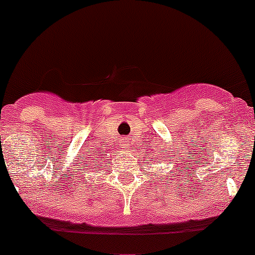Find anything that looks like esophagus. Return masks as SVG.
Masks as SVG:
<instances>
[{"instance_id":"obj_1","label":"esophagus","mask_w":255,"mask_h":255,"mask_svg":"<svg viewBox=\"0 0 255 255\" xmlns=\"http://www.w3.org/2000/svg\"><path fill=\"white\" fill-rule=\"evenodd\" d=\"M129 146H130V141H129V139H124V141L123 143H121V148H124V149H129Z\"/></svg>"}]
</instances>
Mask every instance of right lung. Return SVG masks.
Segmentation results:
<instances>
[{
	"label": "right lung",
	"mask_w": 255,
	"mask_h": 255,
	"mask_svg": "<svg viewBox=\"0 0 255 255\" xmlns=\"http://www.w3.org/2000/svg\"><path fill=\"white\" fill-rule=\"evenodd\" d=\"M95 165H100V164H97V163H96V164Z\"/></svg>",
	"instance_id": "add662e5"
}]
</instances>
